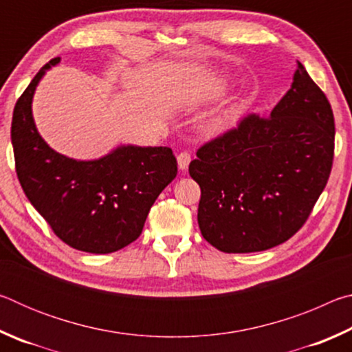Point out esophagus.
<instances>
[{"label":"esophagus","instance_id":"obj_1","mask_svg":"<svg viewBox=\"0 0 352 352\" xmlns=\"http://www.w3.org/2000/svg\"><path fill=\"white\" fill-rule=\"evenodd\" d=\"M177 163H178V168H180V170H186L189 163H190V153H188V152L178 153Z\"/></svg>","mask_w":352,"mask_h":352}]
</instances>
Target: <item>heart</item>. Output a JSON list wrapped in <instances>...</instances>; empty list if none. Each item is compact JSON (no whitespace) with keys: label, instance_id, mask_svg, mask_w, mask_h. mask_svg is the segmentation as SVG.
Here are the masks:
<instances>
[{"label":"heart","instance_id":"1","mask_svg":"<svg viewBox=\"0 0 352 352\" xmlns=\"http://www.w3.org/2000/svg\"><path fill=\"white\" fill-rule=\"evenodd\" d=\"M223 91H225V83H216V85L210 88L208 94H210V96H219V94H222ZM234 116H236V107L231 104L228 107H225V109L214 111L210 116H206L204 119V122H201V127H204L208 133H212V135L222 133L231 126V124H233Z\"/></svg>","mask_w":352,"mask_h":352}]
</instances>
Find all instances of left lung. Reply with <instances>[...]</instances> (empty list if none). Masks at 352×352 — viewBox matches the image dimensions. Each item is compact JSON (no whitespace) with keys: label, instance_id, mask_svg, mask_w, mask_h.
Here are the masks:
<instances>
[{"label":"left lung","instance_id":"left-lung-1","mask_svg":"<svg viewBox=\"0 0 352 352\" xmlns=\"http://www.w3.org/2000/svg\"><path fill=\"white\" fill-rule=\"evenodd\" d=\"M333 135L329 100L298 62L269 118H243L190 162L205 239L225 253L262 252L290 239L329 178Z\"/></svg>","mask_w":352,"mask_h":352}]
</instances>
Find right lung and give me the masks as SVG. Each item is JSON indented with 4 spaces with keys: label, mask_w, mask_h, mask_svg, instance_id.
Returning a JSON list of instances; mask_svg holds the SVG:
<instances>
[{
    "label": "right lung",
    "mask_w": 352,
    "mask_h": 352,
    "mask_svg": "<svg viewBox=\"0 0 352 352\" xmlns=\"http://www.w3.org/2000/svg\"><path fill=\"white\" fill-rule=\"evenodd\" d=\"M56 57L16 100L10 138L16 175L26 197L57 237L80 252L113 253L138 239L160 192L177 175L169 147L119 144L96 160L56 152L41 138L32 99Z\"/></svg>",
    "instance_id": "obj_1"
}]
</instances>
